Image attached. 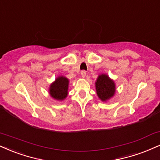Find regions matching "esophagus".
Wrapping results in <instances>:
<instances>
[{
  "mask_svg": "<svg viewBox=\"0 0 160 160\" xmlns=\"http://www.w3.org/2000/svg\"><path fill=\"white\" fill-rule=\"evenodd\" d=\"M81 76L82 77V78H85V77L86 76V71H82L81 72Z\"/></svg>",
  "mask_w": 160,
  "mask_h": 160,
  "instance_id": "obj_1",
  "label": "esophagus"
}]
</instances>
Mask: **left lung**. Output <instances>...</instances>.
<instances>
[{
	"label": "left lung",
	"mask_w": 160,
	"mask_h": 160,
	"mask_svg": "<svg viewBox=\"0 0 160 160\" xmlns=\"http://www.w3.org/2000/svg\"><path fill=\"white\" fill-rule=\"evenodd\" d=\"M97 95L102 101H108L115 93V84L107 74H100L95 82Z\"/></svg>",
	"instance_id": "8db88e82"
}]
</instances>
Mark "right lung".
Returning a JSON list of instances; mask_svg holds the SVG:
<instances>
[{"instance_id": "1", "label": "right lung", "mask_w": 160, "mask_h": 160, "mask_svg": "<svg viewBox=\"0 0 160 160\" xmlns=\"http://www.w3.org/2000/svg\"><path fill=\"white\" fill-rule=\"evenodd\" d=\"M68 78L63 76L58 77L50 86V95L57 101H63L68 95Z\"/></svg>"}]
</instances>
